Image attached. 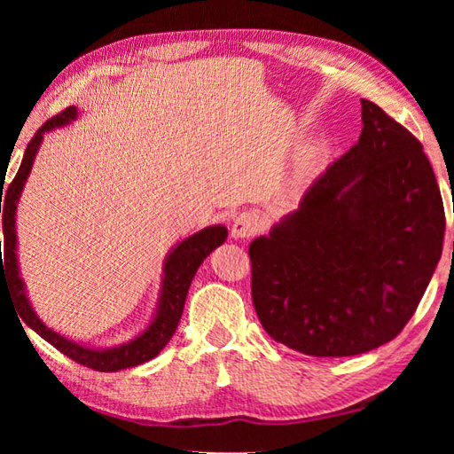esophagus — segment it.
<instances>
[{
    "label": "esophagus",
    "mask_w": 454,
    "mask_h": 454,
    "mask_svg": "<svg viewBox=\"0 0 454 454\" xmlns=\"http://www.w3.org/2000/svg\"><path fill=\"white\" fill-rule=\"evenodd\" d=\"M259 228H262V218H259V215H255V212L247 210L234 218L230 234H232L234 239H242V238L254 236Z\"/></svg>",
    "instance_id": "34e87169"
}]
</instances>
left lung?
<instances>
[{"instance_id":"8db88e82","label":"left lung","mask_w":454,"mask_h":454,"mask_svg":"<svg viewBox=\"0 0 454 454\" xmlns=\"http://www.w3.org/2000/svg\"><path fill=\"white\" fill-rule=\"evenodd\" d=\"M361 119L359 142L249 244L263 330L314 356L392 341L441 259L445 210L423 146L372 101Z\"/></svg>"}]
</instances>
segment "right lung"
<instances>
[{
	"label": "right lung",
	"mask_w": 454,
	"mask_h": 454,
	"mask_svg": "<svg viewBox=\"0 0 454 454\" xmlns=\"http://www.w3.org/2000/svg\"><path fill=\"white\" fill-rule=\"evenodd\" d=\"M78 117V109L67 107L64 113L56 114L54 119L48 121L43 129L36 130L33 140L28 142V146L25 150L21 168H19L13 183L5 191V197L0 200V212L4 208V259L0 255V286L5 285L7 291L12 293L13 302L17 304L19 317L25 322V325L31 327V330L41 335L43 340L54 345L58 351L70 356L75 363L90 366L93 371L117 372L122 369H130V366L148 363L168 345V341L177 330L192 277H195L200 263L205 262L218 246L226 242L228 228L224 224L207 226L192 236L181 239V242H177L169 249V254L163 259L161 265V285L156 308H153L146 327H144L140 333L134 335L132 340L113 347H93L82 341H74L70 337L54 332L52 327H48L35 312L31 301H28L27 285L23 281L21 271H19L15 228L17 205L19 199L23 195L25 183L28 176H31L33 163L38 148H41V144L44 140V134L67 127V124H72ZM0 195H4V191Z\"/></svg>",
	"instance_id": "1"
}]
</instances>
